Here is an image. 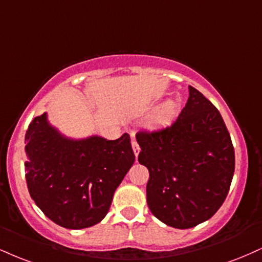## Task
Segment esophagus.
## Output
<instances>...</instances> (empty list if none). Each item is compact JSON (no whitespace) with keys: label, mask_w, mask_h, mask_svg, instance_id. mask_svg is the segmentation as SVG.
<instances>
[{"label":"esophagus","mask_w":262,"mask_h":262,"mask_svg":"<svg viewBox=\"0 0 262 262\" xmlns=\"http://www.w3.org/2000/svg\"><path fill=\"white\" fill-rule=\"evenodd\" d=\"M132 147H133V151H134L135 157H138V155H139L140 147H139V145H138L137 140H132Z\"/></svg>","instance_id":"1"}]
</instances>
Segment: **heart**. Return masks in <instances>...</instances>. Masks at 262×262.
Segmentation results:
<instances>
[{
	"label": "heart",
	"mask_w": 262,
	"mask_h": 262,
	"mask_svg": "<svg viewBox=\"0 0 262 262\" xmlns=\"http://www.w3.org/2000/svg\"><path fill=\"white\" fill-rule=\"evenodd\" d=\"M173 112V103L168 102L163 106V108L160 111L155 117L152 118L154 124H162V123L166 122V119L169 117V115Z\"/></svg>",
	"instance_id": "1"
}]
</instances>
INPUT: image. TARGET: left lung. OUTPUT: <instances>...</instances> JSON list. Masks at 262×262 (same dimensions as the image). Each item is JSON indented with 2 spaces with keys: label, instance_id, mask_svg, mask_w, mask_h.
<instances>
[{
  "label": "left lung",
  "instance_id": "8db88e82",
  "mask_svg": "<svg viewBox=\"0 0 262 262\" xmlns=\"http://www.w3.org/2000/svg\"><path fill=\"white\" fill-rule=\"evenodd\" d=\"M138 161L150 178L146 200L165 225L187 229L211 219L221 207L234 173V147L221 113L189 86L178 118L157 132H138Z\"/></svg>",
  "mask_w": 262,
  "mask_h": 262
}]
</instances>
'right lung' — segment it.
Returning a JSON list of instances; mask_svg holds the SVG:
<instances>
[{
    "mask_svg": "<svg viewBox=\"0 0 262 262\" xmlns=\"http://www.w3.org/2000/svg\"><path fill=\"white\" fill-rule=\"evenodd\" d=\"M25 178L31 199L56 225L88 228L105 219L113 194L135 161L129 134L72 139L37 116L25 134Z\"/></svg>",
    "mask_w": 262,
    "mask_h": 262,
    "instance_id": "1",
    "label": "right lung"
}]
</instances>
